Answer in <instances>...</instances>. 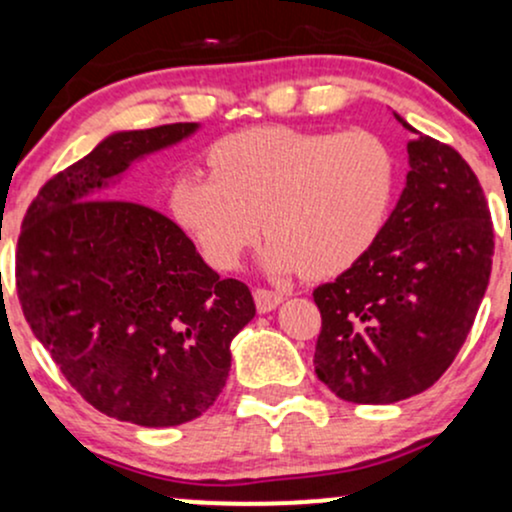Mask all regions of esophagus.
Masks as SVG:
<instances>
[{
  "label": "esophagus",
  "mask_w": 512,
  "mask_h": 512,
  "mask_svg": "<svg viewBox=\"0 0 512 512\" xmlns=\"http://www.w3.org/2000/svg\"><path fill=\"white\" fill-rule=\"evenodd\" d=\"M252 296H255V305L260 313H269V310H274L276 305L284 301V293L272 289H255Z\"/></svg>",
  "instance_id": "1"
}]
</instances>
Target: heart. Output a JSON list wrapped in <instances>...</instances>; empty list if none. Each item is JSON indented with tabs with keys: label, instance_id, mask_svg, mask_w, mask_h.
<instances>
[{
	"label": "heart",
	"instance_id": "heart-1",
	"mask_svg": "<svg viewBox=\"0 0 512 512\" xmlns=\"http://www.w3.org/2000/svg\"><path fill=\"white\" fill-rule=\"evenodd\" d=\"M209 161L214 173L175 180L170 207L216 269L236 267L264 221L269 272L342 274L378 240L397 185L395 154L368 129H245Z\"/></svg>",
	"mask_w": 512,
	"mask_h": 512
}]
</instances>
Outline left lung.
<instances>
[{
  "instance_id": "8db88e82",
  "label": "left lung",
  "mask_w": 512,
  "mask_h": 512,
  "mask_svg": "<svg viewBox=\"0 0 512 512\" xmlns=\"http://www.w3.org/2000/svg\"><path fill=\"white\" fill-rule=\"evenodd\" d=\"M397 120L411 132L407 187L366 255L313 291L315 373L354 404H392L436 383L491 276L493 223L474 170Z\"/></svg>"
}]
</instances>
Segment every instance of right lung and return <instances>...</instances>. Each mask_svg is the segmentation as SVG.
<instances>
[{
  "instance_id": "right-lung-1",
  "label": "right lung",
  "mask_w": 512,
  "mask_h": 512,
  "mask_svg": "<svg viewBox=\"0 0 512 512\" xmlns=\"http://www.w3.org/2000/svg\"><path fill=\"white\" fill-rule=\"evenodd\" d=\"M175 122L103 139L40 187L16 245V293L38 342L91 407L178 426L216 402L231 339L255 317L243 281L221 279L161 211L103 187L195 132Z\"/></svg>"
}]
</instances>
